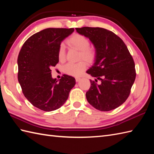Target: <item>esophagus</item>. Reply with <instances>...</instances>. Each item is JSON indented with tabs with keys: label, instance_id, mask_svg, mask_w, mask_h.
Listing matches in <instances>:
<instances>
[{
	"label": "esophagus",
	"instance_id": "34e87169",
	"mask_svg": "<svg viewBox=\"0 0 154 154\" xmlns=\"http://www.w3.org/2000/svg\"><path fill=\"white\" fill-rule=\"evenodd\" d=\"M75 80H76L77 82H79V81L81 80V78H79V77H76V78H75Z\"/></svg>",
	"mask_w": 154,
	"mask_h": 154
}]
</instances>
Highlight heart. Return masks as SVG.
I'll return each instance as SVG.
<instances>
[{
    "mask_svg": "<svg viewBox=\"0 0 154 154\" xmlns=\"http://www.w3.org/2000/svg\"><path fill=\"white\" fill-rule=\"evenodd\" d=\"M67 44L70 47L80 51L79 60H83L88 63H91L96 57V51L93 48H90V42L88 39L81 34H74L67 40ZM65 47L61 44L59 48L58 58L61 61L65 60ZM87 64L81 61L77 63H68L65 65L63 70L65 73L71 76L79 77L86 69Z\"/></svg>",
    "mask_w": 154,
    "mask_h": 154,
    "instance_id": "obj_1",
    "label": "heart"
}]
</instances>
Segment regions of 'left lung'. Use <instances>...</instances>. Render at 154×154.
Here are the masks:
<instances>
[{
	"instance_id": "1",
	"label": "left lung",
	"mask_w": 154,
	"mask_h": 154,
	"mask_svg": "<svg viewBox=\"0 0 154 154\" xmlns=\"http://www.w3.org/2000/svg\"><path fill=\"white\" fill-rule=\"evenodd\" d=\"M76 30L94 45L96 57L87 73L101 81L97 84L90 80L87 101L100 111L116 109L128 99L136 79L132 55L122 39L106 29L83 27Z\"/></svg>"
}]
</instances>
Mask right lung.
<instances>
[{
    "mask_svg": "<svg viewBox=\"0 0 154 154\" xmlns=\"http://www.w3.org/2000/svg\"><path fill=\"white\" fill-rule=\"evenodd\" d=\"M73 28H46L24 42L18 57V79L23 94L32 104L50 112L60 108L68 99L75 79L63 75L57 81L51 77V67L59 62L61 42Z\"/></svg>",
    "mask_w": 154,
    "mask_h": 154,
    "instance_id": "obj_1",
    "label": "right lung"
}]
</instances>
